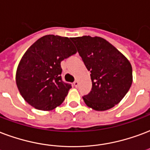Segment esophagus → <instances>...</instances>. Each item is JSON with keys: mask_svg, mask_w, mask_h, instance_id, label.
Returning <instances> with one entry per match:
<instances>
[{"mask_svg": "<svg viewBox=\"0 0 150 150\" xmlns=\"http://www.w3.org/2000/svg\"><path fill=\"white\" fill-rule=\"evenodd\" d=\"M74 85L75 87H76V86L78 85V81H75L74 82Z\"/></svg>", "mask_w": 150, "mask_h": 150, "instance_id": "1", "label": "esophagus"}]
</instances>
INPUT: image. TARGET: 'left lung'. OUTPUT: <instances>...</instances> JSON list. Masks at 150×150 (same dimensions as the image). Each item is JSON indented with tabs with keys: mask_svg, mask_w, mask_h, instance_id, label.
<instances>
[{
	"mask_svg": "<svg viewBox=\"0 0 150 150\" xmlns=\"http://www.w3.org/2000/svg\"><path fill=\"white\" fill-rule=\"evenodd\" d=\"M92 80L91 92L83 96L95 111H106L122 100L132 84V66L122 53L101 37L71 38Z\"/></svg>",
	"mask_w": 150,
	"mask_h": 150,
	"instance_id": "left-lung-1",
	"label": "left lung"
}]
</instances>
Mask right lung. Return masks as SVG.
I'll return each mask as SVG.
<instances>
[{
	"label": "right lung",
	"mask_w": 150,
	"mask_h": 150,
	"mask_svg": "<svg viewBox=\"0 0 150 150\" xmlns=\"http://www.w3.org/2000/svg\"><path fill=\"white\" fill-rule=\"evenodd\" d=\"M76 53L68 37L48 35L34 42L23 55L16 74L24 100L41 111L61 105L71 88L62 80L61 62Z\"/></svg>",
	"instance_id": "right-lung-1"
}]
</instances>
